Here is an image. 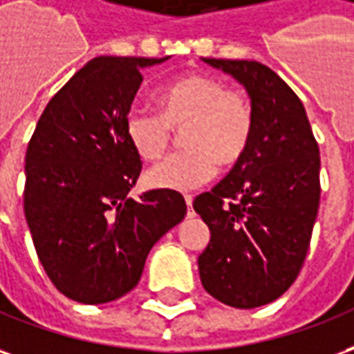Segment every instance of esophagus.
I'll return each mask as SVG.
<instances>
[{"instance_id": "esophagus-1", "label": "esophagus", "mask_w": 354, "mask_h": 354, "mask_svg": "<svg viewBox=\"0 0 354 354\" xmlns=\"http://www.w3.org/2000/svg\"><path fill=\"white\" fill-rule=\"evenodd\" d=\"M184 199H185V205H187V209L192 211V203H194V197H192V195H184Z\"/></svg>"}]
</instances>
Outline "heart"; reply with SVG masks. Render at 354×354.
<instances>
[{
    "instance_id": "obj_1",
    "label": "heart",
    "mask_w": 354,
    "mask_h": 354,
    "mask_svg": "<svg viewBox=\"0 0 354 354\" xmlns=\"http://www.w3.org/2000/svg\"><path fill=\"white\" fill-rule=\"evenodd\" d=\"M182 131L185 151L170 155L145 174L151 187L192 189L209 182L218 162L232 167L247 151L253 111L243 93L220 78L194 74L169 84L159 93V113L134 107L124 120L132 149L143 160L165 155L172 130Z\"/></svg>"
}]
</instances>
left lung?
Wrapping results in <instances>:
<instances>
[{"label":"left lung","instance_id":"left-lung-1","mask_svg":"<svg viewBox=\"0 0 354 354\" xmlns=\"http://www.w3.org/2000/svg\"><path fill=\"white\" fill-rule=\"evenodd\" d=\"M203 61L245 88L253 134L228 176L195 197L211 230L199 276L220 303L254 308L283 295L305 263L320 205V151L303 103L272 68Z\"/></svg>","mask_w":354,"mask_h":354}]
</instances>
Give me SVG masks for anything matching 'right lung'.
<instances>
[{"mask_svg": "<svg viewBox=\"0 0 354 354\" xmlns=\"http://www.w3.org/2000/svg\"><path fill=\"white\" fill-rule=\"evenodd\" d=\"M170 57H95L44 109L26 149L24 216L63 295L101 305L138 286L151 247L185 216L174 189L128 192L142 160L124 132L142 68Z\"/></svg>", "mask_w": 354, "mask_h": 354, "instance_id": "add662e5", "label": "right lung"}]
</instances>
